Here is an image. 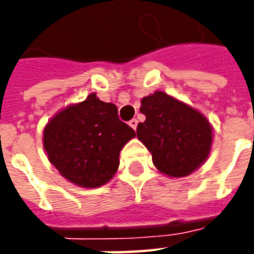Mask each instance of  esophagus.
<instances>
[{
  "label": "esophagus",
  "instance_id": "1",
  "mask_svg": "<svg viewBox=\"0 0 254 254\" xmlns=\"http://www.w3.org/2000/svg\"><path fill=\"white\" fill-rule=\"evenodd\" d=\"M137 124H138V121L136 120V118H133V120H130V121H129V125H130V127L134 129V130H136V127H137Z\"/></svg>",
  "mask_w": 254,
  "mask_h": 254
}]
</instances>
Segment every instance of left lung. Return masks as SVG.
Segmentation results:
<instances>
[{
    "mask_svg": "<svg viewBox=\"0 0 254 254\" xmlns=\"http://www.w3.org/2000/svg\"><path fill=\"white\" fill-rule=\"evenodd\" d=\"M140 111L145 121L137 125V137L160 173L187 177L205 162L212 129L201 113L162 91L143 98Z\"/></svg>",
    "mask_w": 254,
    "mask_h": 254,
    "instance_id": "obj_1",
    "label": "left lung"
}]
</instances>
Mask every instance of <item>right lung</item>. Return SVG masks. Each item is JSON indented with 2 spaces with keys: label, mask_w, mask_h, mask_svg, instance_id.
Here are the masks:
<instances>
[{
  "label": "right lung",
  "mask_w": 254,
  "mask_h": 254,
  "mask_svg": "<svg viewBox=\"0 0 254 254\" xmlns=\"http://www.w3.org/2000/svg\"><path fill=\"white\" fill-rule=\"evenodd\" d=\"M132 137L134 130L118 118L117 106L91 94L53 117L43 132V145L67 181L98 188L116 174L120 151Z\"/></svg>",
  "instance_id": "obj_1"
}]
</instances>
